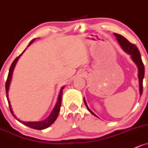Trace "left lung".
Returning a JSON list of instances; mask_svg holds the SVG:
<instances>
[{"label":"left lung","mask_w":148,"mask_h":148,"mask_svg":"<svg viewBox=\"0 0 148 148\" xmlns=\"http://www.w3.org/2000/svg\"><path fill=\"white\" fill-rule=\"evenodd\" d=\"M114 36L116 37L117 41L120 44L121 47L122 49L127 53L128 54L131 55V59L133 60V61L137 66L138 69V80H139V92H140V95H142L143 94V80L144 75H145V67L144 64L143 63L142 59H141V56L139 50L137 48L136 45L131 44V42H128L126 39L120 34H116V33H114ZM84 103H85V106H86L87 110L89 111L94 116H95L96 117H97V116L95 114V113L92 112L90 109H89L88 106H87L85 99L84 98Z\"/></svg>","instance_id":"1"}]
</instances>
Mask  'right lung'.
Masks as SVG:
<instances>
[{
    "label": "right lung",
    "instance_id": "right-lung-1",
    "mask_svg": "<svg viewBox=\"0 0 148 148\" xmlns=\"http://www.w3.org/2000/svg\"><path fill=\"white\" fill-rule=\"evenodd\" d=\"M35 39H34L33 40H32V42L29 43V45H28L27 47H29L30 44H31L32 43L34 42ZM25 50H26V49H25ZM23 52L21 53V54L19 56H17V58H15V60H14V61L12 62V64H11L10 70H9V73H8V75L7 80H6V83H5L6 96H7V99H8V101L9 107H10V111L11 114H12V116H13L15 117V119H17V120L18 121H20V123H23V124L27 125V126L29 127V128H34V129H36V130L45 129V128H48V127L50 126V125H51L52 123H53V122L55 121L56 119H57V116H58V113H59V112H60V109H61L62 94H63V88H64V87H63L61 89V91H60L59 95H58V100H57L56 104L54 108H53V109L52 110V112H51V113L50 115H49L48 118L46 119L45 120H44L43 121H34V122H29V121H28V122H25V121H20V119H17V117L15 116V114H13V112H12V107H11L10 101H9V99H8V90H9V87H10V84L11 80H12V73H13V70H14V68H15V65H16L17 61H18L19 58L21 56L22 54L23 53Z\"/></svg>",
    "mask_w": 148,
    "mask_h": 148
}]
</instances>
